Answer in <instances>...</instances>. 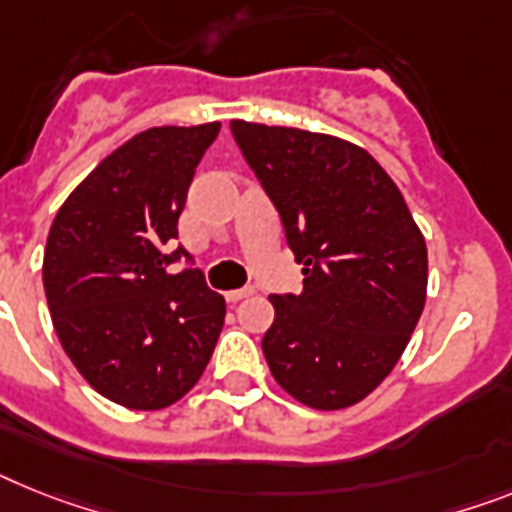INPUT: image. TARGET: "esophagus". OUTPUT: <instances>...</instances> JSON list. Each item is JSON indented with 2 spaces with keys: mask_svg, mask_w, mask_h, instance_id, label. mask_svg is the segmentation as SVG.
<instances>
[{
  "mask_svg": "<svg viewBox=\"0 0 512 512\" xmlns=\"http://www.w3.org/2000/svg\"><path fill=\"white\" fill-rule=\"evenodd\" d=\"M249 294H252V289H234V291H226V302H231V304L242 302V299H247Z\"/></svg>",
  "mask_w": 512,
  "mask_h": 512,
  "instance_id": "34e87169",
  "label": "esophagus"
}]
</instances>
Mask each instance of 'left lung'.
I'll list each match as a JSON object with an SVG mask.
<instances>
[{"mask_svg": "<svg viewBox=\"0 0 512 512\" xmlns=\"http://www.w3.org/2000/svg\"><path fill=\"white\" fill-rule=\"evenodd\" d=\"M231 135L304 265L273 294L263 354L276 382L320 411L354 406L401 359L427 296V244L401 190L359 145L234 119Z\"/></svg>", "mask_w": 512, "mask_h": 512, "instance_id": "obj_1", "label": "left lung"}]
</instances>
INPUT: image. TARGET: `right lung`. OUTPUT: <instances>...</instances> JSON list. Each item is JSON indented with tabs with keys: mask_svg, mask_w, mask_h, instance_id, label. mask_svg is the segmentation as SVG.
Instances as JSON below:
<instances>
[{
	"mask_svg": "<svg viewBox=\"0 0 512 512\" xmlns=\"http://www.w3.org/2000/svg\"><path fill=\"white\" fill-rule=\"evenodd\" d=\"M221 124L153 127L103 158L51 223L44 291L62 349L93 390L137 411L166 409L200 380L226 302L176 223ZM184 259L182 274H166Z\"/></svg>",
	"mask_w": 512,
	"mask_h": 512,
	"instance_id": "add662e5",
	"label": "right lung"
}]
</instances>
